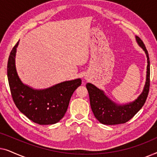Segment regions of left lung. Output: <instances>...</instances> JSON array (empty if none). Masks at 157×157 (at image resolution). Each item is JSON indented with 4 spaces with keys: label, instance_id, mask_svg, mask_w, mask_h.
Instances as JSON below:
<instances>
[{
    "label": "left lung",
    "instance_id": "8db88e82",
    "mask_svg": "<svg viewBox=\"0 0 157 157\" xmlns=\"http://www.w3.org/2000/svg\"><path fill=\"white\" fill-rule=\"evenodd\" d=\"M137 44L143 49L147 58V77L144 87L136 99L125 104H118L106 95L103 90L91 83H86L90 104L94 117L100 123L106 125L124 124L129 121L144 104L149 91L150 61L145 45L138 36H135Z\"/></svg>",
    "mask_w": 157,
    "mask_h": 157
}]
</instances>
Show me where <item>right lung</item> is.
Instances as JSON below:
<instances>
[{"label": "right lung", "instance_id": "right-lung-1", "mask_svg": "<svg viewBox=\"0 0 157 157\" xmlns=\"http://www.w3.org/2000/svg\"><path fill=\"white\" fill-rule=\"evenodd\" d=\"M18 42L8 58L7 74L13 101L21 113L40 125L59 122L67 111L73 93L81 84L76 78L57 83L44 89H35L23 83L16 67V54Z\"/></svg>", "mask_w": 157, "mask_h": 157}]
</instances>
